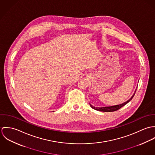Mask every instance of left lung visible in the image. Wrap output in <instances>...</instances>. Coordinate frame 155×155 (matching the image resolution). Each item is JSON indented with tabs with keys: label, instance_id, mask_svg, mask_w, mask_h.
<instances>
[{
	"label": "left lung",
	"instance_id": "left-lung-1",
	"mask_svg": "<svg viewBox=\"0 0 155 155\" xmlns=\"http://www.w3.org/2000/svg\"><path fill=\"white\" fill-rule=\"evenodd\" d=\"M138 86V85H137ZM137 91V89H135L134 94L133 95V96L131 97L130 99H129L127 101L122 103V104H118V105H116V106H109V107H94L93 106H92L91 104H90L91 107L96 110L101 111H104V112H111V111H114L117 110H119V109H120L122 107L124 106L125 104H127L128 103H129L132 99H133L135 94V92Z\"/></svg>",
	"mask_w": 155,
	"mask_h": 155
}]
</instances>
